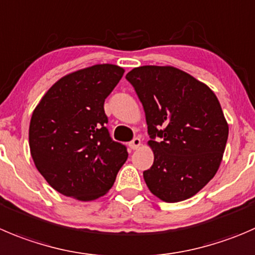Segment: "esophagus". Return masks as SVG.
I'll return each mask as SVG.
<instances>
[{
    "label": "esophagus",
    "mask_w": 255,
    "mask_h": 255,
    "mask_svg": "<svg viewBox=\"0 0 255 255\" xmlns=\"http://www.w3.org/2000/svg\"><path fill=\"white\" fill-rule=\"evenodd\" d=\"M140 144H142V142H140V138L135 137L134 139H133L132 142L129 143V148H130V149L135 150V149H138V148L140 147Z\"/></svg>",
    "instance_id": "1"
}]
</instances>
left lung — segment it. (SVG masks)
<instances>
[{
	"label": "left lung",
	"instance_id": "8db88e82",
	"mask_svg": "<svg viewBox=\"0 0 255 255\" xmlns=\"http://www.w3.org/2000/svg\"><path fill=\"white\" fill-rule=\"evenodd\" d=\"M142 102L154 162L143 172L167 203L197 194L216 175L229 127L213 91L173 66H142L126 76Z\"/></svg>",
	"mask_w": 255,
	"mask_h": 255
}]
</instances>
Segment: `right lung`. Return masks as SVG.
I'll use <instances>...</instances> for the list:
<instances>
[{
  "label": "right lung",
  "instance_id": "1",
  "mask_svg": "<svg viewBox=\"0 0 255 255\" xmlns=\"http://www.w3.org/2000/svg\"><path fill=\"white\" fill-rule=\"evenodd\" d=\"M120 66L102 63L59 78L41 98L29 122V150L38 172L63 196L81 202L112 188L128 158L105 127V100L122 78Z\"/></svg>",
  "mask_w": 255,
  "mask_h": 255
}]
</instances>
